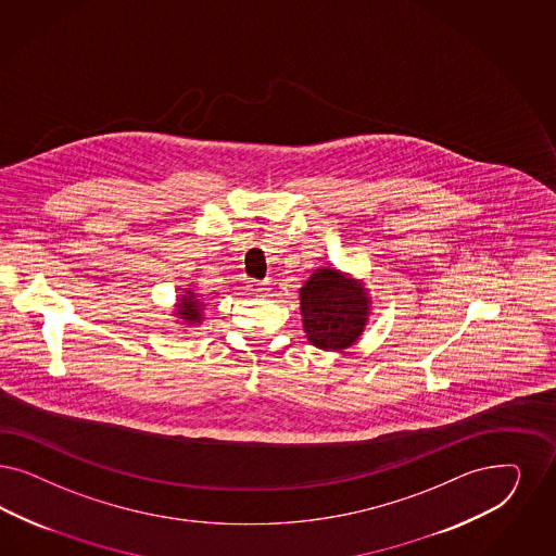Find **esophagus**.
<instances>
[{"label": "esophagus", "mask_w": 556, "mask_h": 556, "mask_svg": "<svg viewBox=\"0 0 556 556\" xmlns=\"http://www.w3.org/2000/svg\"><path fill=\"white\" fill-rule=\"evenodd\" d=\"M268 281H249V289L252 293H263L267 291Z\"/></svg>", "instance_id": "34e87169"}]
</instances>
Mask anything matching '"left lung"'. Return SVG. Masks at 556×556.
<instances>
[{"mask_svg": "<svg viewBox=\"0 0 556 556\" xmlns=\"http://www.w3.org/2000/svg\"><path fill=\"white\" fill-rule=\"evenodd\" d=\"M300 293L304 328L312 345L341 351L364 332L367 298L353 279L334 268H318Z\"/></svg>", "mask_w": 556, "mask_h": 556, "instance_id": "obj_1", "label": "left lung"}]
</instances>
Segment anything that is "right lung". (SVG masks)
Here are the masks:
<instances>
[{"instance_id": "add662e5", "label": "right lung", "mask_w": 556, "mask_h": 556, "mask_svg": "<svg viewBox=\"0 0 556 556\" xmlns=\"http://www.w3.org/2000/svg\"><path fill=\"white\" fill-rule=\"evenodd\" d=\"M203 307V304L201 302H197L194 300V295L192 293H189L187 298H182L180 300V304H178V314L185 318V320H189V323H192V320H199V316H201V309Z\"/></svg>"}]
</instances>
